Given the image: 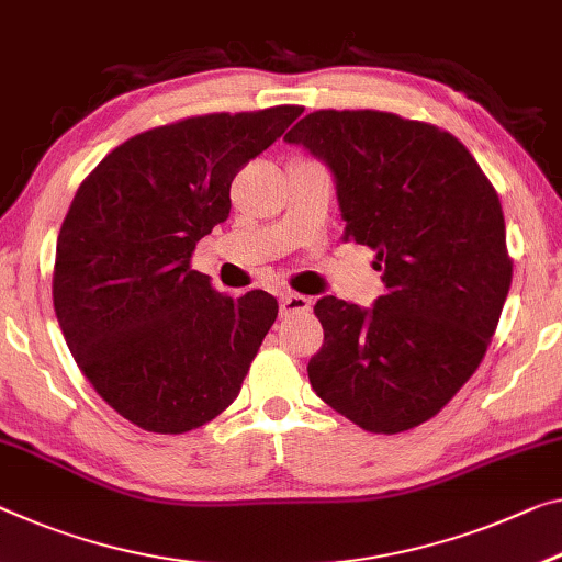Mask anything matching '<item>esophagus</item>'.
<instances>
[{"instance_id": "esophagus-1", "label": "esophagus", "mask_w": 562, "mask_h": 562, "mask_svg": "<svg viewBox=\"0 0 562 562\" xmlns=\"http://www.w3.org/2000/svg\"><path fill=\"white\" fill-rule=\"evenodd\" d=\"M311 311V299L301 296V293H286L281 296V314L291 316V314H308Z\"/></svg>"}]
</instances>
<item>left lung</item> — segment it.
<instances>
[{
    "label": "left lung",
    "mask_w": 562,
    "mask_h": 562,
    "mask_svg": "<svg viewBox=\"0 0 562 562\" xmlns=\"http://www.w3.org/2000/svg\"><path fill=\"white\" fill-rule=\"evenodd\" d=\"M329 162L344 238L376 254L374 308L316 301L314 392L374 435L435 417L477 371L513 283L497 191L442 127L382 110H316L286 133Z\"/></svg>",
    "instance_id": "left-lung-1"
}]
</instances>
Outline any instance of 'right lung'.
Listing matches in <instances>:
<instances>
[{
    "label": "right lung",
    "instance_id": "obj_1",
    "mask_svg": "<svg viewBox=\"0 0 562 562\" xmlns=\"http://www.w3.org/2000/svg\"><path fill=\"white\" fill-rule=\"evenodd\" d=\"M304 108L211 112L153 127L98 162L57 236L52 301L77 367L120 417L183 435L228 407L279 316L191 269L231 213L236 172Z\"/></svg>",
    "mask_w": 562,
    "mask_h": 562
}]
</instances>
